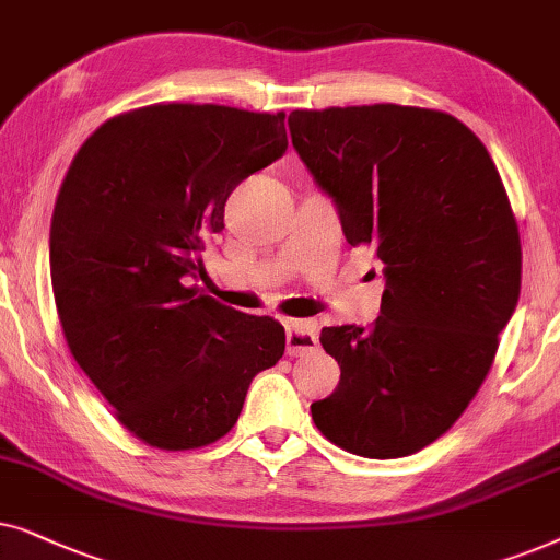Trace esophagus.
Wrapping results in <instances>:
<instances>
[{"instance_id": "obj_1", "label": "esophagus", "mask_w": 560, "mask_h": 560, "mask_svg": "<svg viewBox=\"0 0 560 560\" xmlns=\"http://www.w3.org/2000/svg\"><path fill=\"white\" fill-rule=\"evenodd\" d=\"M317 348V325L310 319H292L287 323V353L302 355Z\"/></svg>"}]
</instances>
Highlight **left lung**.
Instances as JSON below:
<instances>
[{
    "instance_id": "obj_1",
    "label": "left lung",
    "mask_w": 560,
    "mask_h": 560,
    "mask_svg": "<svg viewBox=\"0 0 560 560\" xmlns=\"http://www.w3.org/2000/svg\"><path fill=\"white\" fill-rule=\"evenodd\" d=\"M289 132L348 243L374 245L386 279L374 323L319 335L340 384L312 420L355 456H412L471 405L517 307L523 248L502 176L441 109H294Z\"/></svg>"
}]
</instances>
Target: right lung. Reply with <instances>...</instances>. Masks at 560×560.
Returning a JSON list of instances; mask_svg holds the SVG:
<instances>
[{
  "label": "right lung",
  "mask_w": 560,
  "mask_h": 560,
  "mask_svg": "<svg viewBox=\"0 0 560 560\" xmlns=\"http://www.w3.org/2000/svg\"><path fill=\"white\" fill-rule=\"evenodd\" d=\"M284 112L148 104L109 117L66 171L50 220V281L79 369L117 422L161 451L233 430L256 374L284 355L271 317L186 287L243 178L287 151Z\"/></svg>",
  "instance_id": "right-lung-1"
}]
</instances>
